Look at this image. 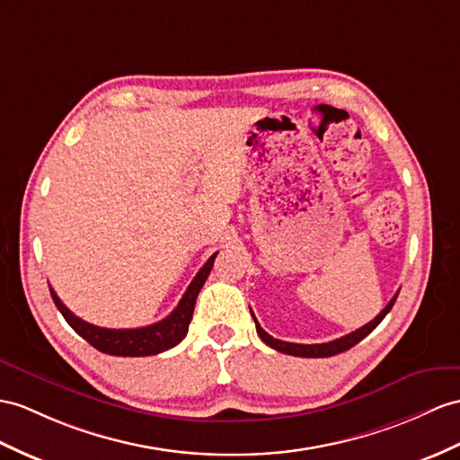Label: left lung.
Segmentation results:
<instances>
[{"label":"left lung","mask_w":460,"mask_h":460,"mask_svg":"<svg viewBox=\"0 0 460 460\" xmlns=\"http://www.w3.org/2000/svg\"><path fill=\"white\" fill-rule=\"evenodd\" d=\"M396 298H398V295H394V298H392V300L388 302V305L385 306V310L380 312V314H378L375 320L365 323L363 328L355 330V332H351V333H347V335H343V338H340V340H333V341H328V343H314V345L288 343V341L275 340L273 335H269V333L260 326V322L255 320L253 312H252V316H253L255 330H257V333H260V338H261L269 347H273L275 351H281V353H287V355H295V357H332V355H338V353H343V351H347V349H351L353 345H357L361 340H365L367 335L371 333V332L378 326V323L385 320V316L388 314L390 308L394 306Z\"/></svg>","instance_id":"left-lung-1"}]
</instances>
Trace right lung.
I'll use <instances>...</instances> for the list:
<instances>
[{"instance_id":"1","label":"right lung","mask_w":460,"mask_h":460,"mask_svg":"<svg viewBox=\"0 0 460 460\" xmlns=\"http://www.w3.org/2000/svg\"><path fill=\"white\" fill-rule=\"evenodd\" d=\"M217 255L218 252L212 253L208 257V261L200 267V271L195 275L191 285H189L183 298L179 300V305L172 314L160 322L152 323V326L134 328V330L99 328L82 318H77L72 310L66 308L64 302L58 298V295L54 293V288H50V295L56 308L62 312V316L70 323L72 330L75 333H80L89 345H93L101 353L117 355V357L158 355L162 351L172 349V347H175L187 335L189 323H191V318H193L199 290L203 288L207 277L210 275V269H212V263H215Z\"/></svg>"}]
</instances>
